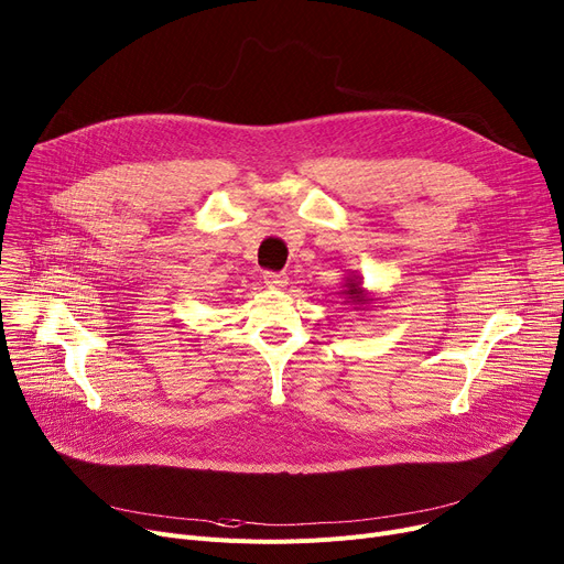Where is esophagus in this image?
Returning <instances> with one entry per match:
<instances>
[{"instance_id":"34e87169","label":"esophagus","mask_w":564,"mask_h":564,"mask_svg":"<svg viewBox=\"0 0 564 564\" xmlns=\"http://www.w3.org/2000/svg\"><path fill=\"white\" fill-rule=\"evenodd\" d=\"M262 281H264L267 288H272V290H281V288L288 285V276L281 274V272H264Z\"/></svg>"}]
</instances>
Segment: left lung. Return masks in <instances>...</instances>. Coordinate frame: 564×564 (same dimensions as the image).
Here are the masks:
<instances>
[{"label":"left lung","instance_id":"1","mask_svg":"<svg viewBox=\"0 0 564 564\" xmlns=\"http://www.w3.org/2000/svg\"><path fill=\"white\" fill-rule=\"evenodd\" d=\"M340 294L345 304L354 306V311H368V306L377 304V297H372V294L364 288L361 276H345Z\"/></svg>","mask_w":564,"mask_h":564}]
</instances>
